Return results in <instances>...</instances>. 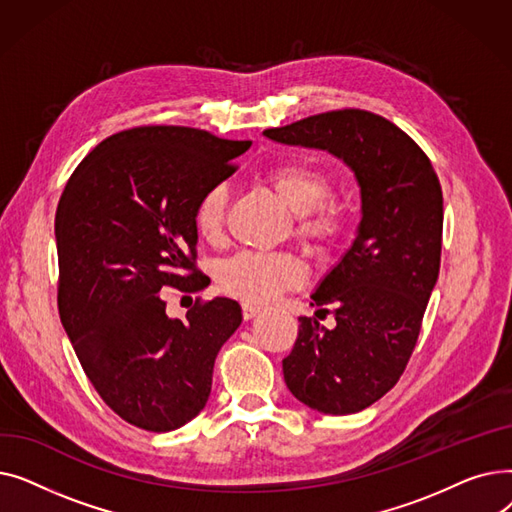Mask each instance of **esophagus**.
I'll use <instances>...</instances> for the list:
<instances>
[{"instance_id":"obj_1","label":"esophagus","mask_w":512,"mask_h":512,"mask_svg":"<svg viewBox=\"0 0 512 512\" xmlns=\"http://www.w3.org/2000/svg\"><path fill=\"white\" fill-rule=\"evenodd\" d=\"M261 313V307H257V305H253V303H245L242 305V317L245 319H253V317H257Z\"/></svg>"}]
</instances>
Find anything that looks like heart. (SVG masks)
Returning a JSON list of instances; mask_svg holds the SVG:
<instances>
[{
    "instance_id": "1",
    "label": "heart",
    "mask_w": 512,
    "mask_h": 512,
    "mask_svg": "<svg viewBox=\"0 0 512 512\" xmlns=\"http://www.w3.org/2000/svg\"><path fill=\"white\" fill-rule=\"evenodd\" d=\"M276 197L299 215L297 234L315 247L328 245L342 230V211L326 201L330 180L305 159H284L263 174ZM226 188L215 184L201 195L193 224L201 240L218 242L224 230ZM218 282L230 297L245 303H267L303 282V267L286 253H238L220 265Z\"/></svg>"
}]
</instances>
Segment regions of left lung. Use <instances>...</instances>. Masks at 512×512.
<instances>
[{
	"label": "left lung",
	"mask_w": 512,
	"mask_h": 512,
	"mask_svg": "<svg viewBox=\"0 0 512 512\" xmlns=\"http://www.w3.org/2000/svg\"><path fill=\"white\" fill-rule=\"evenodd\" d=\"M263 134L332 153L361 188L353 245L311 294V305L334 307L336 326L299 317L297 342L282 361L284 382L303 405L359 413L398 382L417 344L440 272V180L407 132L365 110L317 114Z\"/></svg>",
	"instance_id": "left-lung-1"
}]
</instances>
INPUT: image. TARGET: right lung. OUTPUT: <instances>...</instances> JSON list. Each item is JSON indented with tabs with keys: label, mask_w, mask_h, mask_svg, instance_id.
<instances>
[{
	"label": "right lung",
	"mask_w": 512,
	"mask_h": 512,
	"mask_svg": "<svg viewBox=\"0 0 512 512\" xmlns=\"http://www.w3.org/2000/svg\"><path fill=\"white\" fill-rule=\"evenodd\" d=\"M249 147L186 126L122 130L80 161L58 203L62 326L105 405L147 432L203 411L215 357L242 321L226 297L170 317L161 290L209 284L193 211Z\"/></svg>",
	"instance_id": "obj_1"
}]
</instances>
